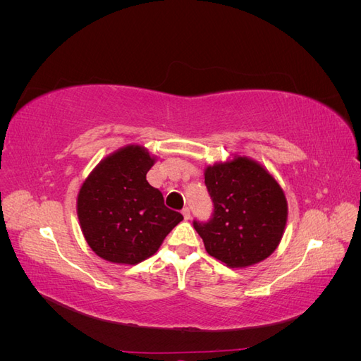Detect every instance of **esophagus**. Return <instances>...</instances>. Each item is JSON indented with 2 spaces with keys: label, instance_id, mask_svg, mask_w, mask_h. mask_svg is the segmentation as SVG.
<instances>
[{
  "label": "esophagus",
  "instance_id": "obj_1",
  "mask_svg": "<svg viewBox=\"0 0 361 361\" xmlns=\"http://www.w3.org/2000/svg\"><path fill=\"white\" fill-rule=\"evenodd\" d=\"M182 215H183L185 220H190V216H191V211H190V207H183V209H182Z\"/></svg>",
  "mask_w": 361,
  "mask_h": 361
}]
</instances>
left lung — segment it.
Here are the masks:
<instances>
[{
  "label": "left lung",
  "instance_id": "1",
  "mask_svg": "<svg viewBox=\"0 0 361 361\" xmlns=\"http://www.w3.org/2000/svg\"><path fill=\"white\" fill-rule=\"evenodd\" d=\"M214 203L207 223L194 221L207 253L228 268H247L279 247L288 221V202L274 176L255 159L233 157L204 169Z\"/></svg>",
  "mask_w": 361,
  "mask_h": 361
}]
</instances>
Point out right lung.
<instances>
[{"label": "right lung", "instance_id": "1", "mask_svg": "<svg viewBox=\"0 0 361 361\" xmlns=\"http://www.w3.org/2000/svg\"><path fill=\"white\" fill-rule=\"evenodd\" d=\"M155 161L143 146L129 145L104 158L82 182L76 214L87 244L99 257L140 264L183 220L146 180Z\"/></svg>", "mask_w": 361, "mask_h": 361}]
</instances>
